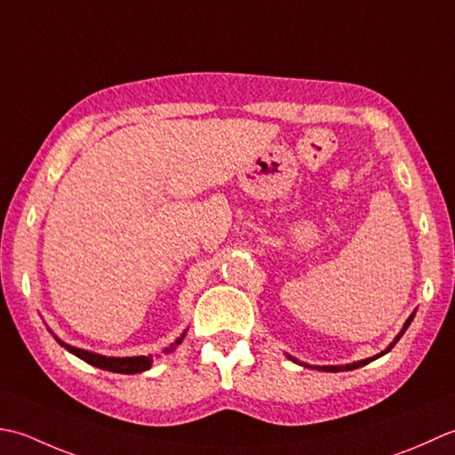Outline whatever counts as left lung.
<instances>
[{
	"label": "left lung",
	"instance_id": "obj_1",
	"mask_svg": "<svg viewBox=\"0 0 455 455\" xmlns=\"http://www.w3.org/2000/svg\"><path fill=\"white\" fill-rule=\"evenodd\" d=\"M412 318H414V312L411 314V318L404 322V326H403V330H401V331H398V336L395 338V341H393V344H391V346H388V347H387L385 351H381V354H379V355H375V357H369V359H361V361H355V363H347V365H308V363H302V361H299V359H294V357H291V355H289V357H291V359L294 361V363H299V365H302V367H312V369H318V371H328V373H338V371H351V369L363 367V365H367V363H369V361H373V359H377V357H381V355L388 354V351H391V349L395 347V344H396V341L403 338V333L406 331V328H409V326H411V322H412Z\"/></svg>",
	"mask_w": 455,
	"mask_h": 455
}]
</instances>
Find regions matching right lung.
I'll list each match as a JSON object with an SVG mask.
<instances>
[{
	"mask_svg": "<svg viewBox=\"0 0 455 455\" xmlns=\"http://www.w3.org/2000/svg\"><path fill=\"white\" fill-rule=\"evenodd\" d=\"M184 336H187V331L182 333V336L174 341V344L171 347L164 349V354H169V351H172L176 346L180 344V341L184 339ZM57 338V336H54ZM59 344L68 349L70 354H74L80 359H84L86 363L94 365V367H100L104 371H111V373H125V375H133V373H143V371L151 369L153 365V355H137V357H106V355H100V354H92V351H86V349H80V347H72L68 344H64V341H60L57 338Z\"/></svg>",
	"mask_w": 455,
	"mask_h": 455,
	"instance_id": "obj_1",
	"label": "right lung"
}]
</instances>
